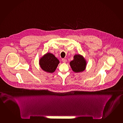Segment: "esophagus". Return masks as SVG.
Listing matches in <instances>:
<instances>
[{"instance_id": "esophagus-1", "label": "esophagus", "mask_w": 123, "mask_h": 123, "mask_svg": "<svg viewBox=\"0 0 123 123\" xmlns=\"http://www.w3.org/2000/svg\"><path fill=\"white\" fill-rule=\"evenodd\" d=\"M62 62H64V63H66L67 61V59H62Z\"/></svg>"}]
</instances>
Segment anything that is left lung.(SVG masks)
<instances>
[{
	"instance_id": "1",
	"label": "left lung",
	"mask_w": 123,
	"mask_h": 123,
	"mask_svg": "<svg viewBox=\"0 0 123 123\" xmlns=\"http://www.w3.org/2000/svg\"><path fill=\"white\" fill-rule=\"evenodd\" d=\"M87 62L84 57L80 55H75L73 60L70 62V65L73 71L75 73H80L85 70Z\"/></svg>"
}]
</instances>
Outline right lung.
<instances>
[{
    "mask_svg": "<svg viewBox=\"0 0 123 123\" xmlns=\"http://www.w3.org/2000/svg\"><path fill=\"white\" fill-rule=\"evenodd\" d=\"M59 63L57 58L50 53H47L44 55L39 61V65L42 70L49 73H54Z\"/></svg>",
    "mask_w": 123,
    "mask_h": 123,
    "instance_id": "right-lung-1",
    "label": "right lung"
}]
</instances>
